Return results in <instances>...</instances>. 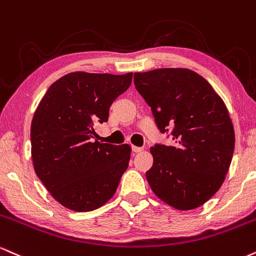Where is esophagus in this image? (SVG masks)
<instances>
[{"mask_svg":"<svg viewBox=\"0 0 256 256\" xmlns=\"http://www.w3.org/2000/svg\"><path fill=\"white\" fill-rule=\"evenodd\" d=\"M132 148H133V152H135V153H138V152H141V151H144V147H138V146H133V147H132Z\"/></svg>","mask_w":256,"mask_h":256,"instance_id":"esophagus-1","label":"esophagus"}]
</instances>
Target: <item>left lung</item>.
<instances>
[{
	"label": "left lung",
	"mask_w": 256,
	"mask_h": 256,
	"mask_svg": "<svg viewBox=\"0 0 256 256\" xmlns=\"http://www.w3.org/2000/svg\"><path fill=\"white\" fill-rule=\"evenodd\" d=\"M134 85L162 133L174 128L172 146L150 150V187L174 208H198L222 187L232 159L235 130L226 105L208 81L187 68L135 73Z\"/></svg>",
	"instance_id": "obj_1"
}]
</instances>
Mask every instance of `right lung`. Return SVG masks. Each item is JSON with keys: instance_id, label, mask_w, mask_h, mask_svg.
<instances>
[{"instance_id": "add662e5", "label": "right lung", "mask_w": 256, "mask_h": 256, "mask_svg": "<svg viewBox=\"0 0 256 256\" xmlns=\"http://www.w3.org/2000/svg\"><path fill=\"white\" fill-rule=\"evenodd\" d=\"M133 73L74 72L60 78L39 102L31 124L33 168L51 196L72 211L88 212L109 201L128 168L132 147L93 140Z\"/></svg>"}]
</instances>
